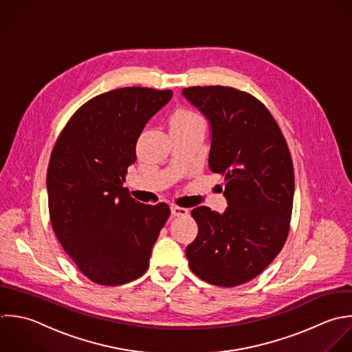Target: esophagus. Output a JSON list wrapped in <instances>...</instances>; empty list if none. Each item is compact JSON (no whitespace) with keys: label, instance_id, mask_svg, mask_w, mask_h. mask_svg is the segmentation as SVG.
Returning a JSON list of instances; mask_svg holds the SVG:
<instances>
[{"label":"esophagus","instance_id":"1","mask_svg":"<svg viewBox=\"0 0 352 352\" xmlns=\"http://www.w3.org/2000/svg\"><path fill=\"white\" fill-rule=\"evenodd\" d=\"M171 214L174 217H186L189 214V211L184 207H178V206H173L171 207Z\"/></svg>","mask_w":352,"mask_h":352}]
</instances>
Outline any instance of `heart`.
<instances>
[{
	"label": "heart",
	"mask_w": 352,
	"mask_h": 352,
	"mask_svg": "<svg viewBox=\"0 0 352 352\" xmlns=\"http://www.w3.org/2000/svg\"><path fill=\"white\" fill-rule=\"evenodd\" d=\"M171 127H184V126H193V124H203V119L200 118L199 113H196L195 111L182 108L178 109L170 122Z\"/></svg>",
	"instance_id": "b5f03b06"
}]
</instances>
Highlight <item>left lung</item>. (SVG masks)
Segmentation results:
<instances>
[{
    "instance_id": "obj_1",
    "label": "left lung",
    "mask_w": 352,
    "mask_h": 352,
    "mask_svg": "<svg viewBox=\"0 0 352 352\" xmlns=\"http://www.w3.org/2000/svg\"><path fill=\"white\" fill-rule=\"evenodd\" d=\"M211 124L208 166L225 177L223 214L197 207V237L186 247L190 270L206 283L232 288L259 276L280 254L292 217L291 152L270 111L229 86L182 90Z\"/></svg>"
}]
</instances>
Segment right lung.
I'll return each mask as SVG.
<instances>
[{"mask_svg":"<svg viewBox=\"0 0 352 352\" xmlns=\"http://www.w3.org/2000/svg\"><path fill=\"white\" fill-rule=\"evenodd\" d=\"M173 90L122 87L85 102L61 130L46 188L50 223L90 281L115 287L141 277L170 217L166 203L135 201L123 188L135 144Z\"/></svg>","mask_w":352,"mask_h":352,"instance_id":"1","label":"right lung"}]
</instances>
